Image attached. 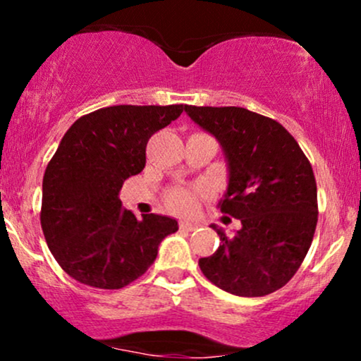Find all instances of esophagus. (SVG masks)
Returning <instances> with one entry per match:
<instances>
[{
	"instance_id": "obj_1",
	"label": "esophagus",
	"mask_w": 361,
	"mask_h": 361,
	"mask_svg": "<svg viewBox=\"0 0 361 361\" xmlns=\"http://www.w3.org/2000/svg\"><path fill=\"white\" fill-rule=\"evenodd\" d=\"M180 229L181 231H186V233H193V231L198 229V224L197 222H188V221H183L180 222Z\"/></svg>"
}]
</instances>
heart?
Returning a JSON list of instances; mask_svg holds the SVG:
<instances>
[{"mask_svg":"<svg viewBox=\"0 0 361 361\" xmlns=\"http://www.w3.org/2000/svg\"><path fill=\"white\" fill-rule=\"evenodd\" d=\"M205 190L202 186L198 188H173L168 193L166 202L169 209L180 214H188L197 207L198 198L204 197Z\"/></svg>","mask_w":361,"mask_h":361,"instance_id":"heart-1","label":"heart"}]
</instances>
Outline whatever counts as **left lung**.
<instances>
[{
	"label": "left lung",
	"instance_id": "left-lung-1",
	"mask_svg": "<svg viewBox=\"0 0 361 361\" xmlns=\"http://www.w3.org/2000/svg\"><path fill=\"white\" fill-rule=\"evenodd\" d=\"M188 117L215 135L229 163L221 212L241 221L198 264L226 292L263 297L287 285L312 244L317 185L312 166L281 123L241 106L185 105ZM215 229V227H214Z\"/></svg>",
	"mask_w": 361,
	"mask_h": 361
}]
</instances>
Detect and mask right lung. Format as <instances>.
Wrapping results in <instances>:
<instances>
[{"label": "right lung", "instance_id": "right-lung-1", "mask_svg": "<svg viewBox=\"0 0 361 361\" xmlns=\"http://www.w3.org/2000/svg\"><path fill=\"white\" fill-rule=\"evenodd\" d=\"M185 105H115L82 115L49 161L40 226L59 267L80 283L117 290L142 276L175 219H137L118 198L123 181L146 166L151 135Z\"/></svg>", "mask_w": 361, "mask_h": 361}]
</instances>
